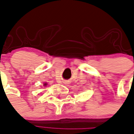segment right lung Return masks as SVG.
Here are the masks:
<instances>
[{
    "mask_svg": "<svg viewBox=\"0 0 134 134\" xmlns=\"http://www.w3.org/2000/svg\"><path fill=\"white\" fill-rule=\"evenodd\" d=\"M47 85V84H44V85Z\"/></svg>",
    "mask_w": 134,
    "mask_h": 134,
    "instance_id": "1",
    "label": "right lung"
}]
</instances>
